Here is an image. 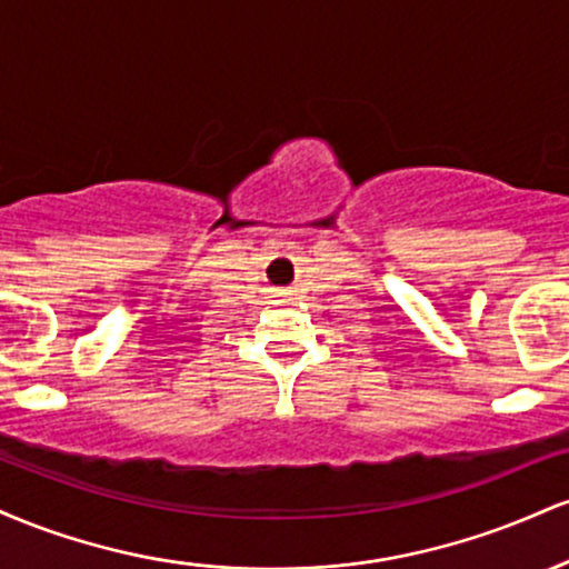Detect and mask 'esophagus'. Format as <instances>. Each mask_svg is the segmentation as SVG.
I'll use <instances>...</instances> for the list:
<instances>
[{
  "label": "esophagus",
  "mask_w": 569,
  "mask_h": 569,
  "mask_svg": "<svg viewBox=\"0 0 569 569\" xmlns=\"http://www.w3.org/2000/svg\"><path fill=\"white\" fill-rule=\"evenodd\" d=\"M283 293H286V291H283Z\"/></svg>",
  "instance_id": "1"
}]
</instances>
